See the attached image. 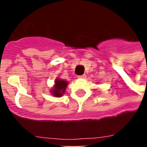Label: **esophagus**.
I'll use <instances>...</instances> for the list:
<instances>
[{"mask_svg":"<svg viewBox=\"0 0 147 147\" xmlns=\"http://www.w3.org/2000/svg\"><path fill=\"white\" fill-rule=\"evenodd\" d=\"M78 78H79L80 80H84V79H86V76H85V75H83V76H79Z\"/></svg>","mask_w":147,"mask_h":147,"instance_id":"esophagus-1","label":"esophagus"}]
</instances>
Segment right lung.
Instances as JSON below:
<instances>
[{
  "label": "right lung",
  "instance_id": "1",
  "mask_svg": "<svg viewBox=\"0 0 147 147\" xmlns=\"http://www.w3.org/2000/svg\"><path fill=\"white\" fill-rule=\"evenodd\" d=\"M68 82L64 80H61L60 78L56 79L54 81V85L50 90V93L53 96L56 98H61L64 94L66 88H67Z\"/></svg>",
  "mask_w": 147,
  "mask_h": 147
}]
</instances>
